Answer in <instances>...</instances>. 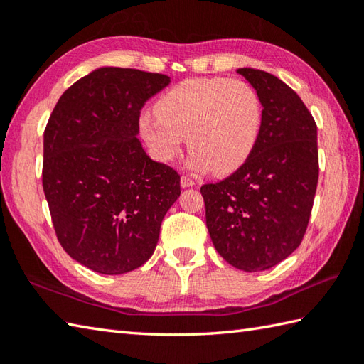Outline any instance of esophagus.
I'll use <instances>...</instances> for the list:
<instances>
[{
    "instance_id": "obj_1",
    "label": "esophagus",
    "mask_w": 364,
    "mask_h": 364,
    "mask_svg": "<svg viewBox=\"0 0 364 364\" xmlns=\"http://www.w3.org/2000/svg\"><path fill=\"white\" fill-rule=\"evenodd\" d=\"M181 186H183V188H192V186H196L194 178L189 176V175H183V176H181Z\"/></svg>"
}]
</instances>
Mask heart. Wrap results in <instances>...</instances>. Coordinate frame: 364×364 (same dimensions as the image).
Returning a JSON list of instances; mask_svg holds the SVG:
<instances>
[{
    "mask_svg": "<svg viewBox=\"0 0 364 364\" xmlns=\"http://www.w3.org/2000/svg\"><path fill=\"white\" fill-rule=\"evenodd\" d=\"M156 114L141 117V134L158 161L172 162L184 142L196 170L228 175L250 158L262 128L257 89L242 80H186L154 105Z\"/></svg>",
    "mask_w": 364,
    "mask_h": 364,
    "instance_id": "b5f03b06",
    "label": "heart"
}]
</instances>
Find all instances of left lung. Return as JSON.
Here are the masks:
<instances>
[{"instance_id":"1","label":"left lung","mask_w":364,"mask_h":364,"mask_svg":"<svg viewBox=\"0 0 364 364\" xmlns=\"http://www.w3.org/2000/svg\"><path fill=\"white\" fill-rule=\"evenodd\" d=\"M237 73L261 98L258 144L235 173L200 192L215 250L236 269L259 272L288 258L305 236L319 178L318 127L277 76L255 68Z\"/></svg>"}]
</instances>
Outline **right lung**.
<instances>
[{
  "label": "right lung",
  "mask_w": 364,
  "mask_h": 364,
  "mask_svg": "<svg viewBox=\"0 0 364 364\" xmlns=\"http://www.w3.org/2000/svg\"><path fill=\"white\" fill-rule=\"evenodd\" d=\"M167 75L103 67L68 87L43 133L42 186L54 233L70 257L119 275L154 252L180 197V175L146 156L139 115Z\"/></svg>",
  "instance_id": "right-lung-1"
}]
</instances>
